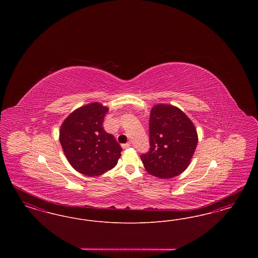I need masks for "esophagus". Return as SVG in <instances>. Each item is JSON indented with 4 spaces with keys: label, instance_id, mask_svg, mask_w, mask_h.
<instances>
[{
    "label": "esophagus",
    "instance_id": "1",
    "mask_svg": "<svg viewBox=\"0 0 258 258\" xmlns=\"http://www.w3.org/2000/svg\"><path fill=\"white\" fill-rule=\"evenodd\" d=\"M131 146H132V142H127V143H125V144H123L122 148H123V149H128Z\"/></svg>",
    "mask_w": 258,
    "mask_h": 258
}]
</instances>
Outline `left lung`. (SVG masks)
Instances as JSON below:
<instances>
[{
	"label": "left lung",
	"instance_id": "left-lung-1",
	"mask_svg": "<svg viewBox=\"0 0 258 258\" xmlns=\"http://www.w3.org/2000/svg\"><path fill=\"white\" fill-rule=\"evenodd\" d=\"M150 151L140 158L146 171L171 179L187 168L197 149L198 135L191 120L171 104H156L149 121Z\"/></svg>",
	"mask_w": 258,
	"mask_h": 258
}]
</instances>
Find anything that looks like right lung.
I'll return each mask as SVG.
<instances>
[{
  "label": "right lung",
  "mask_w": 258,
  "mask_h": 258,
  "mask_svg": "<svg viewBox=\"0 0 258 258\" xmlns=\"http://www.w3.org/2000/svg\"><path fill=\"white\" fill-rule=\"evenodd\" d=\"M108 107L92 102L72 112L62 122L60 143L70 164L89 177L99 176L116 166L122 148L102 126Z\"/></svg>",
  "instance_id": "obj_1"
}]
</instances>
